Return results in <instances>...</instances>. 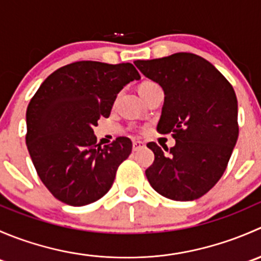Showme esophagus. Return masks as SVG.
Here are the masks:
<instances>
[{"label":"esophagus","mask_w":261,"mask_h":261,"mask_svg":"<svg viewBox=\"0 0 261 261\" xmlns=\"http://www.w3.org/2000/svg\"><path fill=\"white\" fill-rule=\"evenodd\" d=\"M145 146V144L143 143V141H139V140H135L133 141V150L134 151H138L139 149H141V147Z\"/></svg>","instance_id":"obj_1"}]
</instances>
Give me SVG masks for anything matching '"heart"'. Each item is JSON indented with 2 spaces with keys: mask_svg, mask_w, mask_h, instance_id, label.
Returning a JSON list of instances; mask_svg holds the SVG:
<instances>
[{
  "mask_svg": "<svg viewBox=\"0 0 261 261\" xmlns=\"http://www.w3.org/2000/svg\"><path fill=\"white\" fill-rule=\"evenodd\" d=\"M152 84H155V83H152V82H144L143 84H141L140 87H146V86H152Z\"/></svg>",
  "mask_w": 261,
  "mask_h": 261,
  "instance_id": "heart-1",
  "label": "heart"
}]
</instances>
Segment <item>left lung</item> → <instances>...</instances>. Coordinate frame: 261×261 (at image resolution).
I'll use <instances>...</instances> for the list:
<instances>
[{
  "label": "left lung",
  "instance_id": "1",
  "mask_svg": "<svg viewBox=\"0 0 261 261\" xmlns=\"http://www.w3.org/2000/svg\"><path fill=\"white\" fill-rule=\"evenodd\" d=\"M134 64L164 91L156 128L175 139L169 154L155 143L147 144L155 155L145 170L147 180L169 199L199 198L222 177L238 141L235 91L208 60L192 53Z\"/></svg>",
  "mask_w": 261,
  "mask_h": 261
}]
</instances>
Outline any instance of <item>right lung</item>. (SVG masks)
<instances>
[{
    "instance_id": "right-lung-1",
    "label": "right lung",
    "mask_w": 261,
    "mask_h": 261,
    "mask_svg": "<svg viewBox=\"0 0 261 261\" xmlns=\"http://www.w3.org/2000/svg\"><path fill=\"white\" fill-rule=\"evenodd\" d=\"M140 74L130 63L82 60L55 70L41 83L26 111V145L39 178L69 206L93 203L114 183L133 143H97L93 127L109 117L117 93Z\"/></svg>"
}]
</instances>
